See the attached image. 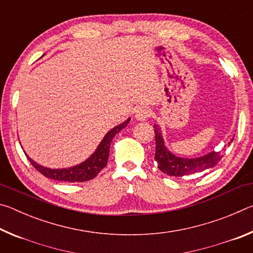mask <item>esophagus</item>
<instances>
[{
    "mask_svg": "<svg viewBox=\"0 0 253 253\" xmlns=\"http://www.w3.org/2000/svg\"><path fill=\"white\" fill-rule=\"evenodd\" d=\"M151 116V109H148L147 107H139L135 111V118L139 122H144Z\"/></svg>",
    "mask_w": 253,
    "mask_h": 253,
    "instance_id": "34e87169",
    "label": "esophagus"
}]
</instances>
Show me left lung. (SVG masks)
I'll return each mask as SVG.
<instances>
[{"label":"left lung","instance_id":"8db88e82","mask_svg":"<svg viewBox=\"0 0 253 253\" xmlns=\"http://www.w3.org/2000/svg\"><path fill=\"white\" fill-rule=\"evenodd\" d=\"M154 131H155V140H156V151H155V161L157 163V168L163 173L169 174V176H184V175H190L195 173H201L204 170H210L215 168L220 161L224 157L225 148L222 151L215 152L212 151L205 155L199 157H181L177 156L166 147L164 138H163L162 129L160 125L154 124ZM234 135L232 139L230 140L228 146L233 142Z\"/></svg>","mask_w":253,"mask_h":253}]
</instances>
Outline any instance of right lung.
<instances>
[{"label": "right lung", "mask_w": 253, "mask_h": 253, "mask_svg": "<svg viewBox=\"0 0 253 253\" xmlns=\"http://www.w3.org/2000/svg\"><path fill=\"white\" fill-rule=\"evenodd\" d=\"M130 122V117L126 119L125 122L119 124V125L115 126L114 128L107 132L104 136V138L101 139V142L98 145L97 148L95 149L90 156L87 160L79 163V164L70 166V168L65 169H50L45 168L43 165L38 164L37 162H34L31 157H29L27 154L28 160L30 163L36 168V169L44 175L45 177L55 179V181H61V182H85L89 179H92L93 177L97 176V174L105 168L107 165V161L109 157V148L110 144L113 142L114 137L118 134L119 131L123 130L128 124Z\"/></svg>", "instance_id": "right-lung-1"}]
</instances>
